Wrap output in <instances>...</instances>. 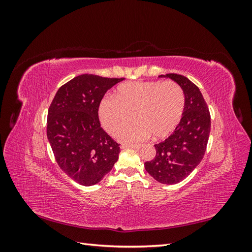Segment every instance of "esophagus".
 <instances>
[{"label": "esophagus", "instance_id": "34e87169", "mask_svg": "<svg viewBox=\"0 0 252 252\" xmlns=\"http://www.w3.org/2000/svg\"><path fill=\"white\" fill-rule=\"evenodd\" d=\"M141 147V145L140 144H122L121 145V148H135V149H138V148H140Z\"/></svg>", "mask_w": 252, "mask_h": 252}]
</instances>
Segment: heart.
<instances>
[{"label":"heart","mask_w":252,"mask_h":252,"mask_svg":"<svg viewBox=\"0 0 252 252\" xmlns=\"http://www.w3.org/2000/svg\"><path fill=\"white\" fill-rule=\"evenodd\" d=\"M185 110V94L173 81H144L121 84L113 97L105 95L97 114L103 128L116 135L129 119L133 120L119 133L123 142H139L150 135L162 140L178 127Z\"/></svg>","instance_id":"heart-1"}]
</instances>
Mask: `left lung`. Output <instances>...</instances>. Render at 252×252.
Masks as SVG:
<instances>
[{"label":"left lung","instance_id":"left-lung-1","mask_svg":"<svg viewBox=\"0 0 252 252\" xmlns=\"http://www.w3.org/2000/svg\"><path fill=\"white\" fill-rule=\"evenodd\" d=\"M159 77L170 78L182 87L185 110L174 132L155 145V158L144 166L155 180L172 185L186 179L203 159L210 133V113L199 87L184 75L168 73Z\"/></svg>","mask_w":252,"mask_h":252}]
</instances>
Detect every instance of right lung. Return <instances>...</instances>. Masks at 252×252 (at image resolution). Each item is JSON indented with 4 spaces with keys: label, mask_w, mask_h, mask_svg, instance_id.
<instances>
[{
    "label": "right lung",
    "mask_w": 252,
    "mask_h": 252,
    "mask_svg": "<svg viewBox=\"0 0 252 252\" xmlns=\"http://www.w3.org/2000/svg\"><path fill=\"white\" fill-rule=\"evenodd\" d=\"M123 80L81 74L61 86L50 104L47 138L56 161L83 186L100 182L119 158L120 144L103 130L97 107L107 90Z\"/></svg>",
    "instance_id": "add662e5"
}]
</instances>
